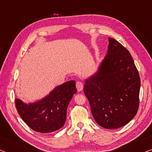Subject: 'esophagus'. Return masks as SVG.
Here are the masks:
<instances>
[{
    "mask_svg": "<svg viewBox=\"0 0 152 152\" xmlns=\"http://www.w3.org/2000/svg\"><path fill=\"white\" fill-rule=\"evenodd\" d=\"M76 87H77V89L78 91H81L83 90V84L81 82H77L76 83Z\"/></svg>",
    "mask_w": 152,
    "mask_h": 152,
    "instance_id": "1",
    "label": "esophagus"
}]
</instances>
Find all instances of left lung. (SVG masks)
<instances>
[{
  "label": "left lung",
  "mask_w": 152,
  "mask_h": 152,
  "mask_svg": "<svg viewBox=\"0 0 152 152\" xmlns=\"http://www.w3.org/2000/svg\"><path fill=\"white\" fill-rule=\"evenodd\" d=\"M109 41L98 70L85 80L84 93L97 123L113 129L136 115L140 80L129 52L115 39L109 37Z\"/></svg>",
  "instance_id": "1"
}]
</instances>
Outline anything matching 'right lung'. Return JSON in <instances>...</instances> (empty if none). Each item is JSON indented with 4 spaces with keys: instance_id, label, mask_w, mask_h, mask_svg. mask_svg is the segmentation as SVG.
<instances>
[{
    "instance_id": "right-lung-1",
    "label": "right lung",
    "mask_w": 152,
    "mask_h": 152,
    "mask_svg": "<svg viewBox=\"0 0 152 152\" xmlns=\"http://www.w3.org/2000/svg\"><path fill=\"white\" fill-rule=\"evenodd\" d=\"M76 93L75 82L70 80L56 86L48 95L34 102L25 103L16 99V108L32 129L41 134L51 133L65 124L68 104Z\"/></svg>"
}]
</instances>
